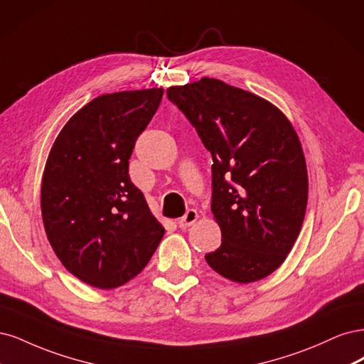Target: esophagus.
Here are the masks:
<instances>
[{"label": "esophagus", "instance_id": "34e87169", "mask_svg": "<svg viewBox=\"0 0 364 364\" xmlns=\"http://www.w3.org/2000/svg\"><path fill=\"white\" fill-rule=\"evenodd\" d=\"M196 219H198V212H196L195 208H189V210H187V212H186V215L178 220V227L183 228V230H186L187 227L193 225Z\"/></svg>", "mask_w": 364, "mask_h": 364}]
</instances>
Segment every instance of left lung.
Here are the masks:
<instances>
[{"instance_id": "left-lung-1", "label": "left lung", "mask_w": 364, "mask_h": 364, "mask_svg": "<svg viewBox=\"0 0 364 364\" xmlns=\"http://www.w3.org/2000/svg\"><path fill=\"white\" fill-rule=\"evenodd\" d=\"M212 152V213L222 243L208 266L236 283L271 275L306 216L309 177L284 113L251 92L204 77L166 90Z\"/></svg>"}]
</instances>
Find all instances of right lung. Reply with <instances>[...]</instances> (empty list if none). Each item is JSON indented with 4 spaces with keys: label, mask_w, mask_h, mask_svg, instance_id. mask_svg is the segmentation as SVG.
I'll return each mask as SVG.
<instances>
[{
    "label": "right lung",
    "mask_w": 364,
    "mask_h": 364,
    "mask_svg": "<svg viewBox=\"0 0 364 364\" xmlns=\"http://www.w3.org/2000/svg\"><path fill=\"white\" fill-rule=\"evenodd\" d=\"M161 97L154 87L92 100L66 122L46 160V236L62 264L92 287H119L142 272L165 234L128 175Z\"/></svg>",
    "instance_id": "1"
}]
</instances>
